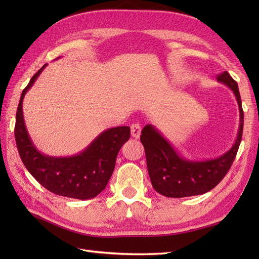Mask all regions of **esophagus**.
I'll list each match as a JSON object with an SVG mask.
<instances>
[{
	"label": "esophagus",
	"instance_id": "obj_1",
	"mask_svg": "<svg viewBox=\"0 0 259 259\" xmlns=\"http://www.w3.org/2000/svg\"><path fill=\"white\" fill-rule=\"evenodd\" d=\"M141 134V126L139 123H133L131 124V136L134 137V138L138 139L140 137Z\"/></svg>",
	"mask_w": 259,
	"mask_h": 259
}]
</instances>
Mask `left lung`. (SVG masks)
Here are the masks:
<instances>
[{
  "mask_svg": "<svg viewBox=\"0 0 259 259\" xmlns=\"http://www.w3.org/2000/svg\"><path fill=\"white\" fill-rule=\"evenodd\" d=\"M217 80L230 88L239 108L237 138L233 147L224 155L208 160H188L179 156L156 126L147 124L141 130L140 140L145 147L151 185L162 196L183 198L206 194L221 183L232 167L243 136L244 112L237 82L227 71L219 74Z\"/></svg>",
  "mask_w": 259,
  "mask_h": 259,
  "instance_id": "obj_1",
  "label": "left lung"
}]
</instances>
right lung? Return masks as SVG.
I'll return each instance as SVG.
<instances>
[{
  "instance_id": "obj_1",
  "label": "right lung",
  "mask_w": 259,
  "mask_h": 259,
  "mask_svg": "<svg viewBox=\"0 0 259 259\" xmlns=\"http://www.w3.org/2000/svg\"><path fill=\"white\" fill-rule=\"evenodd\" d=\"M46 67L47 64L32 76L22 91L14 129L16 147L25 168L46 189L74 199H91L107 187L118 152L130 138V128L104 130L83 151L71 157H51L38 151L26 130L22 106L26 92Z\"/></svg>"
}]
</instances>
